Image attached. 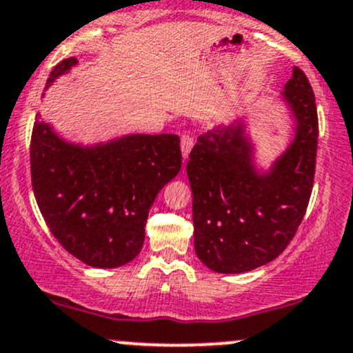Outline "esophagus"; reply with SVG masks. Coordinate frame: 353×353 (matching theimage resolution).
I'll list each match as a JSON object with an SVG mask.
<instances>
[{
    "mask_svg": "<svg viewBox=\"0 0 353 353\" xmlns=\"http://www.w3.org/2000/svg\"><path fill=\"white\" fill-rule=\"evenodd\" d=\"M192 145H194V139L190 136H182L181 139V151H182V157L188 159L190 151H192Z\"/></svg>",
    "mask_w": 353,
    "mask_h": 353,
    "instance_id": "34e87169",
    "label": "esophagus"
}]
</instances>
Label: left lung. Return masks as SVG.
I'll return each instance as SVG.
<instances>
[{
  "label": "left lung",
  "mask_w": 353,
  "mask_h": 353,
  "mask_svg": "<svg viewBox=\"0 0 353 353\" xmlns=\"http://www.w3.org/2000/svg\"><path fill=\"white\" fill-rule=\"evenodd\" d=\"M292 119V139L264 168L249 116L219 123L197 137L189 154L194 249L208 269L242 274L283 252L301 225L314 185L319 119L302 70L281 92Z\"/></svg>",
  "instance_id": "obj_1"
}]
</instances>
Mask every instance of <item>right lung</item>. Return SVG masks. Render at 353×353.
I'll return each instance as SVG.
<instances>
[{"label": "right lung", "mask_w": 353, "mask_h": 353, "mask_svg": "<svg viewBox=\"0 0 353 353\" xmlns=\"http://www.w3.org/2000/svg\"><path fill=\"white\" fill-rule=\"evenodd\" d=\"M74 66L76 56L61 61L44 89ZM179 143L176 134H123L84 144L36 114L31 181L52 236L96 269L129 264L143 249L157 194L181 171Z\"/></svg>", "instance_id": "1"}]
</instances>
